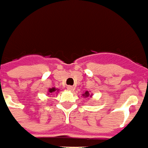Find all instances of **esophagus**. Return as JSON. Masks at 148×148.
Instances as JSON below:
<instances>
[{"mask_svg":"<svg viewBox=\"0 0 148 148\" xmlns=\"http://www.w3.org/2000/svg\"><path fill=\"white\" fill-rule=\"evenodd\" d=\"M67 89H68L69 91H73L74 88H73L72 86H67Z\"/></svg>","mask_w":148,"mask_h":148,"instance_id":"obj_1","label":"esophagus"}]
</instances>
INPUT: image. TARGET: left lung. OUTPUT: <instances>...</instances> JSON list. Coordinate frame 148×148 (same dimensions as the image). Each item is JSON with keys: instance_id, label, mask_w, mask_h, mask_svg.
I'll return each instance as SVG.
<instances>
[{"instance_id": "left-lung-1", "label": "left lung", "mask_w": 148, "mask_h": 148, "mask_svg": "<svg viewBox=\"0 0 148 148\" xmlns=\"http://www.w3.org/2000/svg\"><path fill=\"white\" fill-rule=\"evenodd\" d=\"M89 92H88V91H86V92H85V93L84 94H83V96L84 97H89ZM91 97V96H90Z\"/></svg>"}]
</instances>
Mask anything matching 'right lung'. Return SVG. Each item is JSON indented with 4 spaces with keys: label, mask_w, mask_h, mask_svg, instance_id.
Here are the masks:
<instances>
[{
    "label": "right lung",
    "mask_w": 148,
    "mask_h": 148,
    "mask_svg": "<svg viewBox=\"0 0 148 148\" xmlns=\"http://www.w3.org/2000/svg\"><path fill=\"white\" fill-rule=\"evenodd\" d=\"M58 90V89H56L55 87H53V88H50L49 90H48V92L49 93H53V92H55L56 91ZM52 95V94H51Z\"/></svg>",
    "instance_id": "1"
}]
</instances>
